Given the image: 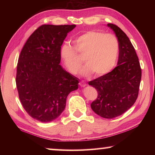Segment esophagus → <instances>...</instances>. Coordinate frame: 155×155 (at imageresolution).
<instances>
[{"mask_svg":"<svg viewBox=\"0 0 155 155\" xmlns=\"http://www.w3.org/2000/svg\"><path fill=\"white\" fill-rule=\"evenodd\" d=\"M79 85L81 86V87H85L86 85H87V84H86L84 81H81V82L79 83Z\"/></svg>","mask_w":155,"mask_h":155,"instance_id":"obj_1","label":"esophagus"}]
</instances>
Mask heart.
<instances>
[{
	"label": "heart",
	"instance_id": "1",
	"mask_svg": "<svg viewBox=\"0 0 155 155\" xmlns=\"http://www.w3.org/2000/svg\"><path fill=\"white\" fill-rule=\"evenodd\" d=\"M75 48L68 42L60 48V57L68 71L73 74L79 72L84 56L86 65L81 73L84 76L108 74L114 69L118 58L120 45L114 35L100 31H89L78 36L74 40Z\"/></svg>",
	"mask_w": 155,
	"mask_h": 155
}]
</instances>
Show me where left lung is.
<instances>
[{"label":"left lung","mask_w":155,"mask_h":155,"mask_svg":"<svg viewBox=\"0 0 155 155\" xmlns=\"http://www.w3.org/2000/svg\"><path fill=\"white\" fill-rule=\"evenodd\" d=\"M107 26L114 31L119 41L117 65L88 84L98 91L91 108L102 117L111 119L134 104L140 90L141 69L135 50L126 33L115 25L109 23Z\"/></svg>","instance_id":"left-lung-1"}]
</instances>
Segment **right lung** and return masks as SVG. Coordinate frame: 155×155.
<instances>
[{
    "label": "right lung",
    "instance_id": "right-lung-1",
    "mask_svg": "<svg viewBox=\"0 0 155 155\" xmlns=\"http://www.w3.org/2000/svg\"><path fill=\"white\" fill-rule=\"evenodd\" d=\"M72 25L40 26L21 51L15 83L22 107L38 121L49 122L64 111L68 95L78 79L60 65V48Z\"/></svg>",
    "mask_w": 155,
    "mask_h": 155
}]
</instances>
